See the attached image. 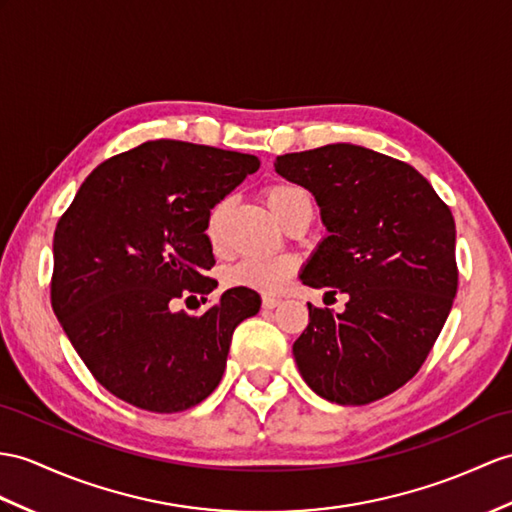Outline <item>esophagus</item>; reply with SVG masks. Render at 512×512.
I'll return each mask as SVG.
<instances>
[{
	"label": "esophagus",
	"instance_id": "obj_1",
	"mask_svg": "<svg viewBox=\"0 0 512 512\" xmlns=\"http://www.w3.org/2000/svg\"><path fill=\"white\" fill-rule=\"evenodd\" d=\"M280 302H282L280 297H273V295L263 297V306H265V308H276V306H280Z\"/></svg>",
	"mask_w": 512,
	"mask_h": 512
}]
</instances>
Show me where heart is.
Listing matches in <instances>:
<instances>
[{
	"label": "heart",
	"mask_w": 512,
	"mask_h": 512,
	"mask_svg": "<svg viewBox=\"0 0 512 512\" xmlns=\"http://www.w3.org/2000/svg\"><path fill=\"white\" fill-rule=\"evenodd\" d=\"M267 204L273 210V215L282 219L284 215H289L291 210L299 206H310V195L299 184L276 182L267 189ZM226 210H228V199H221V202H217L213 208H210L208 219H206L208 241L213 243L219 241ZM293 269H295L293 258L254 256V258H245L239 265L228 269L226 280L232 286H245V289L260 291V293H276L286 284V280L291 278Z\"/></svg>",
	"instance_id": "obj_1"
}]
</instances>
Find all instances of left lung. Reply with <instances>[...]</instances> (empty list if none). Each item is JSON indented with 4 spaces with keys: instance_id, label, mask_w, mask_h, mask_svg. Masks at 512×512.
Wrapping results in <instances>:
<instances>
[{
    "instance_id": "left-lung-1",
    "label": "left lung",
    "mask_w": 512,
    "mask_h": 512,
    "mask_svg": "<svg viewBox=\"0 0 512 512\" xmlns=\"http://www.w3.org/2000/svg\"><path fill=\"white\" fill-rule=\"evenodd\" d=\"M273 165L315 195L328 230L299 278L350 297L343 313L308 304L293 343L297 369L323 400L376 402L415 376L452 310V210L415 167L360 145H323Z\"/></svg>"
}]
</instances>
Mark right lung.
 <instances>
[{
	"instance_id": "1",
	"label": "right lung",
	"mask_w": 512,
	"mask_h": 512,
	"mask_svg": "<svg viewBox=\"0 0 512 512\" xmlns=\"http://www.w3.org/2000/svg\"><path fill=\"white\" fill-rule=\"evenodd\" d=\"M260 167L252 154L147 141L80 186L54 232L52 308L93 378L152 413H182L217 389L232 332L260 295L228 289L204 315L178 299L217 289L210 208Z\"/></svg>"
}]
</instances>
